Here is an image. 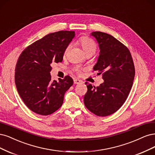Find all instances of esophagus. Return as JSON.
Masks as SVG:
<instances>
[{"mask_svg": "<svg viewBox=\"0 0 155 155\" xmlns=\"http://www.w3.org/2000/svg\"><path fill=\"white\" fill-rule=\"evenodd\" d=\"M81 82H82V81H81V80L77 79V78L74 79V84H78L81 83Z\"/></svg>", "mask_w": 155, "mask_h": 155, "instance_id": "34e87169", "label": "esophagus"}]
</instances>
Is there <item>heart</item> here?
<instances>
[{
    "mask_svg": "<svg viewBox=\"0 0 155 155\" xmlns=\"http://www.w3.org/2000/svg\"><path fill=\"white\" fill-rule=\"evenodd\" d=\"M80 42H81V46L84 50L85 53L86 54L89 53H94L96 51V45L94 42L93 41V40L89 37H83L81 39H80ZM69 46L66 49V51L69 49ZM75 71L78 73H80L81 70L78 68H75Z\"/></svg>",
    "mask_w": 155,
    "mask_h": 155,
    "instance_id": "b5f03b06",
    "label": "heart"
}]
</instances>
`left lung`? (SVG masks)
I'll return each mask as SVG.
<instances>
[{
  "mask_svg": "<svg viewBox=\"0 0 155 155\" xmlns=\"http://www.w3.org/2000/svg\"><path fill=\"white\" fill-rule=\"evenodd\" d=\"M97 39L100 55L94 71L102 74L104 82L98 87L86 82L87 91L85 106L93 114L106 117L122 107L130 92L135 74L133 58L128 48L107 33H91Z\"/></svg>",
  "mask_w": 155,
  "mask_h": 155,
  "instance_id": "8db88e82",
  "label": "left lung"
}]
</instances>
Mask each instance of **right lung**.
Returning <instances> with one entry per match:
<instances>
[{"mask_svg": "<svg viewBox=\"0 0 155 155\" xmlns=\"http://www.w3.org/2000/svg\"><path fill=\"white\" fill-rule=\"evenodd\" d=\"M74 37V32L49 33L29 45L20 54L15 82L20 97L33 112L49 115L62 106L64 94L73 84L67 75L52 81V62H61L64 53Z\"/></svg>", "mask_w": 155, "mask_h": 155, "instance_id": "obj_1", "label": "right lung"}]
</instances>
